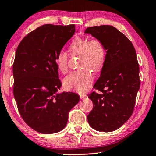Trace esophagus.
<instances>
[{
	"instance_id": "esophagus-1",
	"label": "esophagus",
	"mask_w": 156,
	"mask_h": 156,
	"mask_svg": "<svg viewBox=\"0 0 156 156\" xmlns=\"http://www.w3.org/2000/svg\"><path fill=\"white\" fill-rule=\"evenodd\" d=\"M79 96H80L81 98H84L85 97H87V94H84V93L80 94H79Z\"/></svg>"
}]
</instances>
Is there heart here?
<instances>
[{
  "label": "heart",
  "instance_id": "heart-1",
  "mask_svg": "<svg viewBox=\"0 0 156 156\" xmlns=\"http://www.w3.org/2000/svg\"><path fill=\"white\" fill-rule=\"evenodd\" d=\"M69 50L71 56H80L78 67L82 68L68 75L64 79L66 89L83 93L90 89L94 80L89 69L98 73L102 69L106 60L104 44L98 38L76 37L70 44ZM69 56L66 52L60 51L55 57V64L62 74L69 71Z\"/></svg>",
  "mask_w": 156,
  "mask_h": 156
}]
</instances>
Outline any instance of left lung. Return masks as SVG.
Instances as JSON below:
<instances>
[{
	"mask_svg": "<svg viewBox=\"0 0 156 156\" xmlns=\"http://www.w3.org/2000/svg\"><path fill=\"white\" fill-rule=\"evenodd\" d=\"M85 33L99 39L106 50L100 77L94 85L100 93L88 95L94 106L87 121L96 131H115L132 115L140 87L135 49L125 35L111 25L89 27Z\"/></svg>",
	"mask_w": 156,
	"mask_h": 156,
	"instance_id": "left-lung-1",
	"label": "left lung"
}]
</instances>
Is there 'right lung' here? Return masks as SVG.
<instances>
[{
	"label": "right lung",
	"instance_id": "right-lung-1",
	"mask_svg": "<svg viewBox=\"0 0 156 156\" xmlns=\"http://www.w3.org/2000/svg\"><path fill=\"white\" fill-rule=\"evenodd\" d=\"M75 25H44L23 37L12 65L13 95L22 119L34 131L52 134L65 128L69 112L79 101L62 85L55 57L73 36Z\"/></svg>",
	"mask_w": 156,
	"mask_h": 156
}]
</instances>
